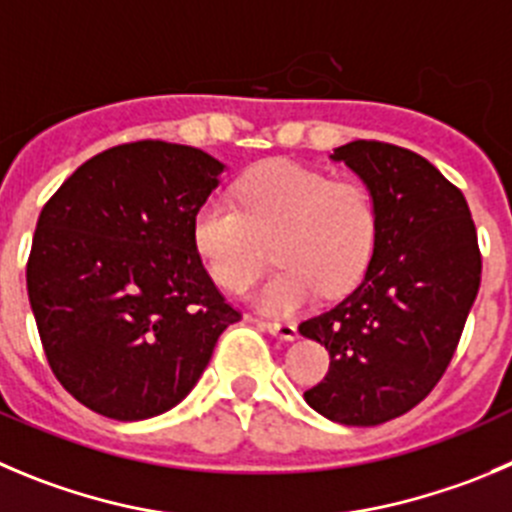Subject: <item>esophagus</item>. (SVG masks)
<instances>
[{
    "label": "esophagus",
    "mask_w": 512,
    "mask_h": 512,
    "mask_svg": "<svg viewBox=\"0 0 512 512\" xmlns=\"http://www.w3.org/2000/svg\"><path fill=\"white\" fill-rule=\"evenodd\" d=\"M260 328H265L272 336L283 338V341H295L298 338V328L293 323H275V321H260Z\"/></svg>",
    "instance_id": "34e87169"
}]
</instances>
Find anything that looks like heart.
Wrapping results in <instances>:
<instances>
[{"label":"heart","instance_id":"heart-1","mask_svg":"<svg viewBox=\"0 0 512 512\" xmlns=\"http://www.w3.org/2000/svg\"><path fill=\"white\" fill-rule=\"evenodd\" d=\"M234 207L207 197L191 219V240L209 275L245 293L265 270V245L280 270L257 295L267 313H293L323 295H341L364 278L379 234L369 186L333 179L288 159L265 161L237 184Z\"/></svg>","mask_w":512,"mask_h":512}]
</instances>
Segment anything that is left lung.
<instances>
[{"mask_svg": "<svg viewBox=\"0 0 512 512\" xmlns=\"http://www.w3.org/2000/svg\"><path fill=\"white\" fill-rule=\"evenodd\" d=\"M374 194L379 234L366 275L336 308L300 323L331 369L305 401L348 427L407 414L450 366L480 290L482 260L465 197L427 159L379 141L333 148Z\"/></svg>", "mask_w": 512, "mask_h": 512, "instance_id": "1", "label": "left lung"}]
</instances>
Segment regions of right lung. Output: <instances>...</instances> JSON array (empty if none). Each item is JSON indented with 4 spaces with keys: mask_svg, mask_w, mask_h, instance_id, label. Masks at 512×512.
<instances>
[{
    "mask_svg": "<svg viewBox=\"0 0 512 512\" xmlns=\"http://www.w3.org/2000/svg\"><path fill=\"white\" fill-rule=\"evenodd\" d=\"M224 169L199 148L123 143L42 209L27 295L52 374L93 412L141 422L174 409L240 321L191 240Z\"/></svg>",
    "mask_w": 512,
    "mask_h": 512,
    "instance_id": "obj_1",
    "label": "right lung"
}]
</instances>
